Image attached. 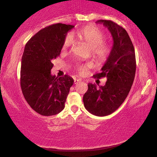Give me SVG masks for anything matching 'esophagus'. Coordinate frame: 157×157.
<instances>
[{
  "instance_id": "obj_1",
  "label": "esophagus",
  "mask_w": 157,
  "mask_h": 157,
  "mask_svg": "<svg viewBox=\"0 0 157 157\" xmlns=\"http://www.w3.org/2000/svg\"><path fill=\"white\" fill-rule=\"evenodd\" d=\"M74 82H75V84L80 83V82H82V79H75V81H74Z\"/></svg>"
}]
</instances>
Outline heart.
<instances>
[{
    "label": "heart",
    "mask_w": 157,
    "mask_h": 157,
    "mask_svg": "<svg viewBox=\"0 0 157 157\" xmlns=\"http://www.w3.org/2000/svg\"><path fill=\"white\" fill-rule=\"evenodd\" d=\"M75 35L91 48L92 56L98 63H105L109 57L112 51V46L110 43L105 41V34L99 28L95 25L84 26L76 32ZM72 43V36L70 34H68L63 39L62 50H66L69 48ZM91 66V63H87L77 66L76 69L80 75H83L86 73L87 69Z\"/></svg>",
    "instance_id": "obj_1"
}]
</instances>
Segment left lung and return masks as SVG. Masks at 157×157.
I'll return each mask as SVG.
<instances>
[{"label": "left lung", "mask_w": 157, "mask_h": 157, "mask_svg": "<svg viewBox=\"0 0 157 157\" xmlns=\"http://www.w3.org/2000/svg\"><path fill=\"white\" fill-rule=\"evenodd\" d=\"M108 28L113 40L112 51L101 72L94 78H107L105 86L97 88L89 83L83 96L86 109L97 116L112 113L123 104L129 94L136 73V56L133 44L124 29L110 20H98Z\"/></svg>", "instance_id": "left-lung-1"}]
</instances>
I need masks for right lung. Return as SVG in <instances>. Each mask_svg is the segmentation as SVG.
Instances as JSON below:
<instances>
[{
    "mask_svg": "<svg viewBox=\"0 0 157 157\" xmlns=\"http://www.w3.org/2000/svg\"><path fill=\"white\" fill-rule=\"evenodd\" d=\"M74 25L56 23L42 29L26 44L21 59V87L28 105L42 116L61 112L73 79L50 73L52 60L59 56L62 44Z\"/></svg>",
    "mask_w": 157,
    "mask_h": 157,
    "instance_id": "1",
    "label": "right lung"
}]
</instances>
